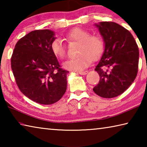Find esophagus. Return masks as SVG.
Here are the masks:
<instances>
[{
	"instance_id": "1",
	"label": "esophagus",
	"mask_w": 147,
	"mask_h": 147,
	"mask_svg": "<svg viewBox=\"0 0 147 147\" xmlns=\"http://www.w3.org/2000/svg\"><path fill=\"white\" fill-rule=\"evenodd\" d=\"M88 73V71H82V72H80V73H78V74H81V75H85V74H86Z\"/></svg>"
}]
</instances>
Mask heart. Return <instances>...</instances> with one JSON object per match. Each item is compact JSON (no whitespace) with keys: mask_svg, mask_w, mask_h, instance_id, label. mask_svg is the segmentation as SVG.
I'll return each mask as SVG.
<instances>
[{"mask_svg":"<svg viewBox=\"0 0 147 147\" xmlns=\"http://www.w3.org/2000/svg\"><path fill=\"white\" fill-rule=\"evenodd\" d=\"M69 41L80 43L76 58H71L63 63V67L69 71L82 72L91 64L92 59L96 60L102 55L105 49L103 39L97 35H91L86 30L75 28L66 34ZM51 49L58 58L63 59L66 56L65 45L61 39L56 38L51 42Z\"/></svg>","mask_w":147,"mask_h":147,"instance_id":"heart-1","label":"heart"}]
</instances>
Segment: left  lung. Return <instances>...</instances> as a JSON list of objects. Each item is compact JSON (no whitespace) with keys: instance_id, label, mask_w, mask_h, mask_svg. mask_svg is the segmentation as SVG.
Returning <instances> with one entry per match:
<instances>
[{"instance_id":"left-lung-1","label":"left lung","mask_w":147,"mask_h":147,"mask_svg":"<svg viewBox=\"0 0 147 147\" xmlns=\"http://www.w3.org/2000/svg\"><path fill=\"white\" fill-rule=\"evenodd\" d=\"M103 37L105 49L94 70L100 81L93 91L102 98H113L124 93L136 78L139 49L128 30L111 21L95 24Z\"/></svg>"}]
</instances>
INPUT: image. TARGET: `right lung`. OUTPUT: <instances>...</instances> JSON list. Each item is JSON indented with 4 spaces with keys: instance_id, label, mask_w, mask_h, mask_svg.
Segmentation results:
<instances>
[{
    "instance_id": "1",
    "label": "right lung",
    "mask_w": 147,
    "mask_h": 147,
    "mask_svg": "<svg viewBox=\"0 0 147 147\" xmlns=\"http://www.w3.org/2000/svg\"><path fill=\"white\" fill-rule=\"evenodd\" d=\"M56 38L48 29L32 31L15 46L11 67L19 89L30 100L52 104L63 96L67 89V74L60 67L51 49Z\"/></svg>"
}]
</instances>
